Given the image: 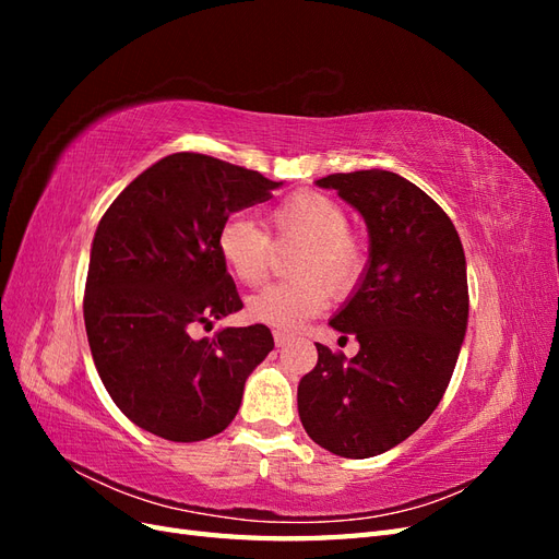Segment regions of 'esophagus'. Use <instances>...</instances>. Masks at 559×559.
<instances>
[{"label":"esophagus","mask_w":559,"mask_h":559,"mask_svg":"<svg viewBox=\"0 0 559 559\" xmlns=\"http://www.w3.org/2000/svg\"><path fill=\"white\" fill-rule=\"evenodd\" d=\"M273 337H275L277 347H284L286 343H289V333H284V331H273Z\"/></svg>","instance_id":"obj_1"}]
</instances>
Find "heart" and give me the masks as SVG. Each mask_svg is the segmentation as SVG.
<instances>
[{"instance_id": "b5f03b06", "label": "heart", "mask_w": 559, "mask_h": 559, "mask_svg": "<svg viewBox=\"0 0 559 559\" xmlns=\"http://www.w3.org/2000/svg\"><path fill=\"white\" fill-rule=\"evenodd\" d=\"M273 226L284 238H298L289 282L270 284L249 298L247 317L253 324L277 331H298L326 308L329 292L347 294L359 280L364 253L347 233V212L341 202L317 191H298L273 210ZM218 259L245 286H259L270 265L267 235L247 216H230L216 233Z\"/></svg>"}]
</instances>
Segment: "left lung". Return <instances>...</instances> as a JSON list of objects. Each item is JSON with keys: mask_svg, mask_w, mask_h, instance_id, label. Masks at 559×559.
<instances>
[{"mask_svg": "<svg viewBox=\"0 0 559 559\" xmlns=\"http://www.w3.org/2000/svg\"><path fill=\"white\" fill-rule=\"evenodd\" d=\"M368 228V263L329 324L359 343L345 361L317 343L298 415L317 445L366 460L415 433L441 403L468 324L466 259L450 216L389 170L329 175Z\"/></svg>", "mask_w": 559, "mask_h": 559, "instance_id": "8db88e82", "label": "left lung"}]
</instances>
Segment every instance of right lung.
<instances>
[{
	"label": "right lung",
	"instance_id": "1",
	"mask_svg": "<svg viewBox=\"0 0 559 559\" xmlns=\"http://www.w3.org/2000/svg\"><path fill=\"white\" fill-rule=\"evenodd\" d=\"M282 183L181 151L146 167L99 222L83 298L88 345L109 396L144 431L195 443L238 415L273 333L226 326L195 341L191 331L242 310L216 233Z\"/></svg>",
	"mask_w": 559,
	"mask_h": 559
}]
</instances>
